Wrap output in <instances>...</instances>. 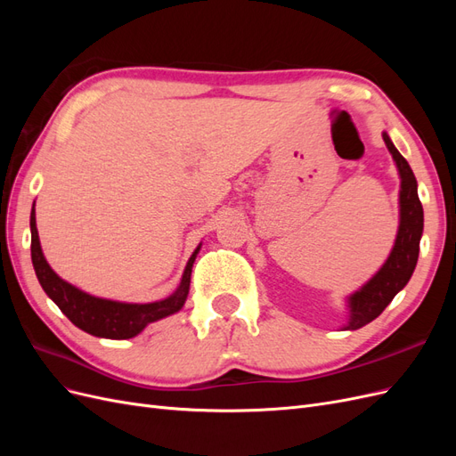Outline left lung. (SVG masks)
<instances>
[{
	"label": "left lung",
	"mask_w": 456,
	"mask_h": 456,
	"mask_svg": "<svg viewBox=\"0 0 456 456\" xmlns=\"http://www.w3.org/2000/svg\"><path fill=\"white\" fill-rule=\"evenodd\" d=\"M382 139L388 146L390 154L397 165L402 190H399V230L395 236L394 249L384 262L382 268L354 295L348 297L350 320L344 329L355 330L382 314L394 297L402 291L415 272L420 238L424 228V211L417 191V178L412 175L407 159L399 154L390 136L382 133Z\"/></svg>",
	"instance_id": "1"
}]
</instances>
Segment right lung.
<instances>
[{
    "label": "right lung",
    "instance_id": "1",
    "mask_svg": "<svg viewBox=\"0 0 456 456\" xmlns=\"http://www.w3.org/2000/svg\"><path fill=\"white\" fill-rule=\"evenodd\" d=\"M30 232H32V265L39 285L44 287L47 297L61 308V312L70 320L76 327L86 333L101 338L123 340L133 338L141 330L158 320H163L171 314H176L184 306L188 291H190V275L194 260L200 253V247L191 253L188 265L184 268L183 280L178 283L176 291L167 298L158 302H148V305H131V302H118L99 298L81 291V289L61 280L53 268L47 265L39 245V236L36 228V211L30 213Z\"/></svg>",
    "mask_w": 456,
    "mask_h": 456
}]
</instances>
